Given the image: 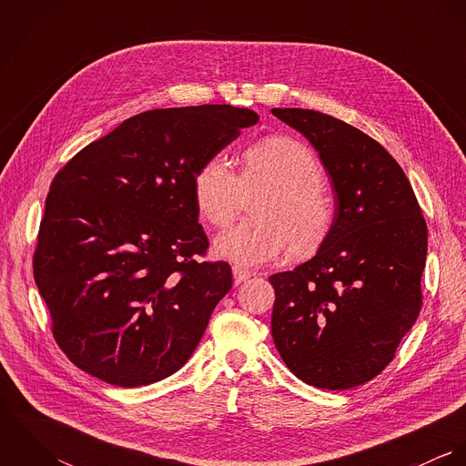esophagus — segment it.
<instances>
[{"instance_id": "34e87169", "label": "esophagus", "mask_w": 466, "mask_h": 466, "mask_svg": "<svg viewBox=\"0 0 466 466\" xmlns=\"http://www.w3.org/2000/svg\"><path fill=\"white\" fill-rule=\"evenodd\" d=\"M251 270H248V268H244V267L240 266H233V278H235V283H242V281H246V279H249L251 278Z\"/></svg>"}]
</instances>
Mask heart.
I'll return each instance as SVG.
<instances>
[{
    "mask_svg": "<svg viewBox=\"0 0 466 466\" xmlns=\"http://www.w3.org/2000/svg\"><path fill=\"white\" fill-rule=\"evenodd\" d=\"M321 177L312 148L290 136H267L246 147L240 176L224 156H209L194 176V200L208 224L226 226L238 209L242 190L264 187L251 204L255 217L217 237V255L237 266L258 267L289 249L292 257L318 251L333 224L332 199Z\"/></svg>",
    "mask_w": 466,
    "mask_h": 466,
    "instance_id": "heart-1",
    "label": "heart"
}]
</instances>
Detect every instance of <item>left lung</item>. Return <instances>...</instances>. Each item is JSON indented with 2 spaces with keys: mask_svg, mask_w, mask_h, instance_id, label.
I'll list each match as a JSON object with an SVG mask.
<instances>
[{
  "mask_svg": "<svg viewBox=\"0 0 466 466\" xmlns=\"http://www.w3.org/2000/svg\"><path fill=\"white\" fill-rule=\"evenodd\" d=\"M303 134L332 179V231L309 262L268 276L270 332L303 382L342 391L377 377L421 309L427 224L395 157L312 109H272Z\"/></svg>",
  "mask_w": 466,
  "mask_h": 466,
  "instance_id": "obj_1",
  "label": "left lung"
}]
</instances>
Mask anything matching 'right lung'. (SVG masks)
Here are the masks:
<instances>
[{
  "label": "right lung",
  "instance_id": "1",
  "mask_svg": "<svg viewBox=\"0 0 466 466\" xmlns=\"http://www.w3.org/2000/svg\"><path fill=\"white\" fill-rule=\"evenodd\" d=\"M257 122L255 111L233 106L145 111L54 177L34 278L76 368L137 388L190 359L233 285L226 262L198 260L208 237L194 176Z\"/></svg>",
  "mask_w": 466,
  "mask_h": 466
}]
</instances>
